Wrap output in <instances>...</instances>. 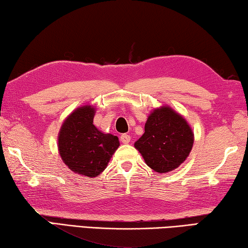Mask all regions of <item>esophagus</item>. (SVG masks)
<instances>
[{
	"instance_id": "1",
	"label": "esophagus",
	"mask_w": 248,
	"mask_h": 248,
	"mask_svg": "<svg viewBox=\"0 0 248 248\" xmlns=\"http://www.w3.org/2000/svg\"><path fill=\"white\" fill-rule=\"evenodd\" d=\"M120 140L123 144H128L129 141H131V136H129L128 134H122V135L120 136Z\"/></svg>"
}]
</instances>
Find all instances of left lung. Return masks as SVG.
<instances>
[{"label": "left lung", "mask_w": 248, "mask_h": 248, "mask_svg": "<svg viewBox=\"0 0 248 248\" xmlns=\"http://www.w3.org/2000/svg\"><path fill=\"white\" fill-rule=\"evenodd\" d=\"M193 133L186 121L172 108L154 109L145 124V133L135 143L145 162L164 173L176 169L192 149Z\"/></svg>", "instance_id": "8db88e82"}]
</instances>
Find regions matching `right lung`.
Segmentation results:
<instances>
[{
  "label": "right lung",
  "instance_id": "obj_1",
  "mask_svg": "<svg viewBox=\"0 0 248 248\" xmlns=\"http://www.w3.org/2000/svg\"><path fill=\"white\" fill-rule=\"evenodd\" d=\"M94 108H77L63 122L58 137L59 154L69 169L95 177L107 168L109 158L120 146L117 136L104 134L93 125Z\"/></svg>",
  "mask_w": 248,
  "mask_h": 248
}]
</instances>
